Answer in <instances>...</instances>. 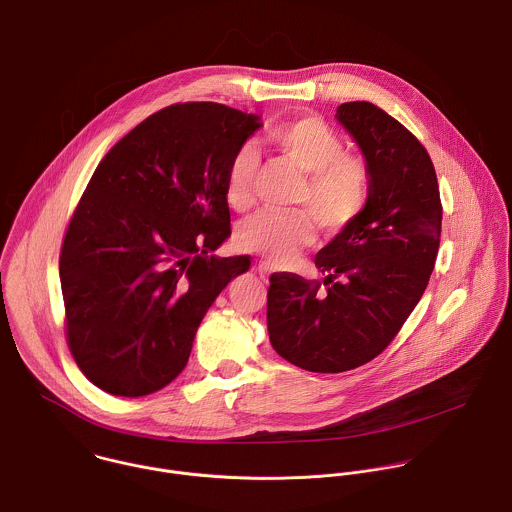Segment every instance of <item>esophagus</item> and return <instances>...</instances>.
<instances>
[{
    "label": "esophagus",
    "mask_w": 512,
    "mask_h": 512,
    "mask_svg": "<svg viewBox=\"0 0 512 512\" xmlns=\"http://www.w3.org/2000/svg\"><path fill=\"white\" fill-rule=\"evenodd\" d=\"M255 271L259 273V277H261L263 281L269 279V267H267L265 263H257V265H255Z\"/></svg>",
    "instance_id": "obj_1"
}]
</instances>
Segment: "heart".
<instances>
[{
    "mask_svg": "<svg viewBox=\"0 0 512 512\" xmlns=\"http://www.w3.org/2000/svg\"><path fill=\"white\" fill-rule=\"evenodd\" d=\"M265 141L289 167L303 175L295 189L297 211H259L237 231L241 249L271 263L291 261L315 239V223L325 233H341L365 211L371 197V171L363 157L347 153L345 141L319 117H299L273 125ZM259 169L257 149L241 145L225 171V201L235 211L253 203V183Z\"/></svg>",
    "mask_w": 512,
    "mask_h": 512,
    "instance_id": "heart-1",
    "label": "heart"
}]
</instances>
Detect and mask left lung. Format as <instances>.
<instances>
[{
    "label": "left lung",
    "instance_id": "obj_1",
    "mask_svg": "<svg viewBox=\"0 0 512 512\" xmlns=\"http://www.w3.org/2000/svg\"><path fill=\"white\" fill-rule=\"evenodd\" d=\"M335 117L369 165V203L315 255L323 283L273 273L267 291L273 349L311 373L351 371L389 347L429 285L443 223L433 161L405 125L369 101Z\"/></svg>",
    "mask_w": 512,
    "mask_h": 512
}]
</instances>
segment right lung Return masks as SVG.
I'll list each match as a JSON object with an SVG mask.
<instances>
[{"label":"right lung","instance_id":"add662e5","mask_svg":"<svg viewBox=\"0 0 512 512\" xmlns=\"http://www.w3.org/2000/svg\"><path fill=\"white\" fill-rule=\"evenodd\" d=\"M261 127L211 103L169 105L119 139L67 225L59 279L67 347L115 397H143L187 365L201 319L249 255H209L231 235L225 171Z\"/></svg>","mask_w":512,"mask_h":512}]
</instances>
